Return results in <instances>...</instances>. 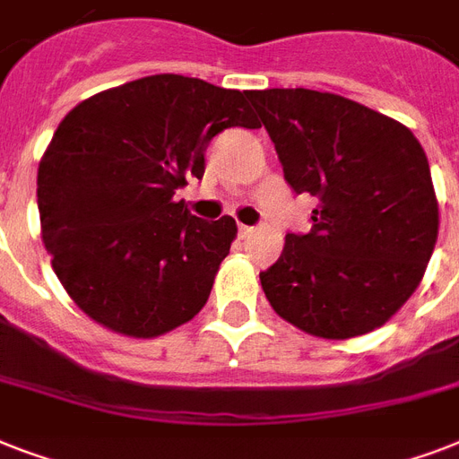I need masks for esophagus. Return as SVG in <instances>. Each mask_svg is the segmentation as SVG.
Segmentation results:
<instances>
[{"label": "esophagus", "mask_w": 459, "mask_h": 459, "mask_svg": "<svg viewBox=\"0 0 459 459\" xmlns=\"http://www.w3.org/2000/svg\"><path fill=\"white\" fill-rule=\"evenodd\" d=\"M252 226H245V223H240V226H238V233H240V238H250L252 236Z\"/></svg>", "instance_id": "34e87169"}]
</instances>
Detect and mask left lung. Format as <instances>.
Returning a JSON list of instances; mask_svg holds the SVG:
<instances>
[{
	"label": "left lung",
	"instance_id": "left-lung-1",
	"mask_svg": "<svg viewBox=\"0 0 459 459\" xmlns=\"http://www.w3.org/2000/svg\"><path fill=\"white\" fill-rule=\"evenodd\" d=\"M288 186L316 197L312 230L288 233L259 273L273 312L345 341L384 326L424 279L438 238L427 154L407 126L348 97L252 90Z\"/></svg>",
	"mask_w": 459,
	"mask_h": 459
}]
</instances>
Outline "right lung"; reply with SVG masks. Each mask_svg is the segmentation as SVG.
Here are the masks:
<instances>
[{"mask_svg": "<svg viewBox=\"0 0 459 459\" xmlns=\"http://www.w3.org/2000/svg\"><path fill=\"white\" fill-rule=\"evenodd\" d=\"M245 97L159 74L102 90L64 117L39 159V226L56 279L90 319L157 338L207 305L238 226L230 216L202 221L173 195L202 178L223 128H257Z\"/></svg>", "mask_w": 459, "mask_h": 459, "instance_id": "1", "label": "right lung"}]
</instances>
